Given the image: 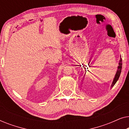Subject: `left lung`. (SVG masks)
Instances as JSON below:
<instances>
[{
  "instance_id": "left-lung-1",
  "label": "left lung",
  "mask_w": 129,
  "mask_h": 129,
  "mask_svg": "<svg viewBox=\"0 0 129 129\" xmlns=\"http://www.w3.org/2000/svg\"><path fill=\"white\" fill-rule=\"evenodd\" d=\"M121 68H122V59H121V57H120V59L119 63V66L117 67V72H116V73L115 75V76L114 77L113 80L112 86H111V88L113 87L114 84H116V83L117 82L118 79H119L120 75V73H121Z\"/></svg>"
}]
</instances>
